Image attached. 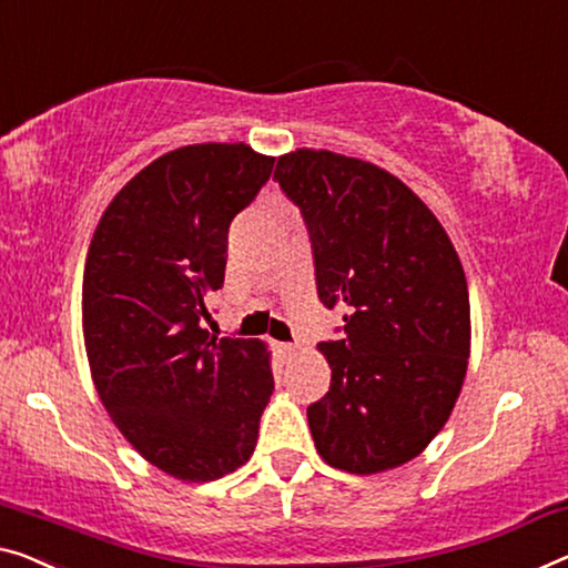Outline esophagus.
Returning <instances> with one entry per match:
<instances>
[{
    "instance_id": "34e87169",
    "label": "esophagus",
    "mask_w": 568,
    "mask_h": 568,
    "mask_svg": "<svg viewBox=\"0 0 568 568\" xmlns=\"http://www.w3.org/2000/svg\"><path fill=\"white\" fill-rule=\"evenodd\" d=\"M277 352H281V357L283 359H291L295 352H298V344H293V342H283V344H277Z\"/></svg>"
}]
</instances>
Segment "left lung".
<instances>
[{"instance_id": "8db88e82", "label": "left lung", "mask_w": 568, "mask_h": 568, "mask_svg": "<svg viewBox=\"0 0 568 568\" xmlns=\"http://www.w3.org/2000/svg\"><path fill=\"white\" fill-rule=\"evenodd\" d=\"M275 181L308 226L318 298L344 308L321 342L332 387L308 405L326 464L377 474L444 428L469 362V291L442 222L400 178L328 150L277 158Z\"/></svg>"}]
</instances>
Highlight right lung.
Masks as SVG:
<instances>
[{"instance_id":"obj_1","label":"right lung","mask_w":568,"mask_h":568,"mask_svg":"<svg viewBox=\"0 0 568 568\" xmlns=\"http://www.w3.org/2000/svg\"><path fill=\"white\" fill-rule=\"evenodd\" d=\"M244 142L165 152L109 203L83 267V342L97 393L152 467L183 481L240 469L273 395L260 338L203 328L226 234L273 173Z\"/></svg>"}]
</instances>
